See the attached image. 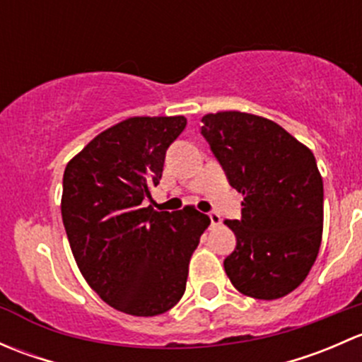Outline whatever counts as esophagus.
Here are the masks:
<instances>
[{
	"instance_id": "34e87169",
	"label": "esophagus",
	"mask_w": 362,
	"mask_h": 362,
	"mask_svg": "<svg viewBox=\"0 0 362 362\" xmlns=\"http://www.w3.org/2000/svg\"><path fill=\"white\" fill-rule=\"evenodd\" d=\"M208 217H210V228H211V229H214V228H218V226L222 224L221 215L215 214V211H211V214H208Z\"/></svg>"
}]
</instances>
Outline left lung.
I'll return each instance as SVG.
<instances>
[{"mask_svg": "<svg viewBox=\"0 0 362 362\" xmlns=\"http://www.w3.org/2000/svg\"><path fill=\"white\" fill-rule=\"evenodd\" d=\"M202 134L243 194L242 218L226 221L236 249L224 259L233 286L255 299L293 293L322 240L324 185L312 151L282 126L245 112L206 113Z\"/></svg>", "mask_w": 362, "mask_h": 362, "instance_id": "1", "label": "left lung"}]
</instances>
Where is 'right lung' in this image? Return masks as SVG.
<instances>
[{"instance_id": "add662e5", "label": "right lung", "mask_w": 362, "mask_h": 362, "mask_svg": "<svg viewBox=\"0 0 362 362\" xmlns=\"http://www.w3.org/2000/svg\"><path fill=\"white\" fill-rule=\"evenodd\" d=\"M187 119L129 117L66 164L61 214L76 266L105 303L136 317L173 308L210 218L194 206H144Z\"/></svg>"}]
</instances>
